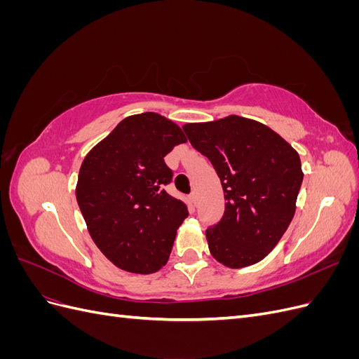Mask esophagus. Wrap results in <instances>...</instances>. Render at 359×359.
Returning a JSON list of instances; mask_svg holds the SVG:
<instances>
[{"label": "esophagus", "instance_id": "34e87169", "mask_svg": "<svg viewBox=\"0 0 359 359\" xmlns=\"http://www.w3.org/2000/svg\"><path fill=\"white\" fill-rule=\"evenodd\" d=\"M190 202H191L193 205L198 203V193H196V191H191V193H190Z\"/></svg>", "mask_w": 359, "mask_h": 359}]
</instances>
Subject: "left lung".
Segmentation results:
<instances>
[{
    "label": "left lung",
    "instance_id": "left-lung-1",
    "mask_svg": "<svg viewBox=\"0 0 359 359\" xmlns=\"http://www.w3.org/2000/svg\"><path fill=\"white\" fill-rule=\"evenodd\" d=\"M182 130L208 157L224 191V214L205 231L211 255L229 268L259 262L295 214L304 177L298 153L269 127L238 115Z\"/></svg>",
    "mask_w": 359,
    "mask_h": 359
}]
</instances>
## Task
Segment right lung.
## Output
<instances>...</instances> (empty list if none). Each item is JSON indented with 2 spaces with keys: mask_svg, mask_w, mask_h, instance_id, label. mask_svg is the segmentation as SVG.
<instances>
[{
  "mask_svg": "<svg viewBox=\"0 0 359 359\" xmlns=\"http://www.w3.org/2000/svg\"><path fill=\"white\" fill-rule=\"evenodd\" d=\"M182 130L154 112L123 119L85 157L76 199L95 245L128 273L151 274L168 262L187 205L166 193L165 163Z\"/></svg>",
  "mask_w": 359,
  "mask_h": 359,
  "instance_id": "1",
  "label": "right lung"
}]
</instances>
